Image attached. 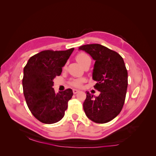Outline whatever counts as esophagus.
<instances>
[{
  "label": "esophagus",
  "instance_id": "34e87169",
  "mask_svg": "<svg viewBox=\"0 0 156 156\" xmlns=\"http://www.w3.org/2000/svg\"><path fill=\"white\" fill-rule=\"evenodd\" d=\"M79 92V90H77V89H73V93L74 94H76L77 92Z\"/></svg>",
  "mask_w": 156,
  "mask_h": 156
}]
</instances>
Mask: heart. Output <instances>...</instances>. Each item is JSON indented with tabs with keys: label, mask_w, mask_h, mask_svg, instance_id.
<instances>
[{
	"label": "heart",
	"mask_w": 156,
	"mask_h": 156,
	"mask_svg": "<svg viewBox=\"0 0 156 156\" xmlns=\"http://www.w3.org/2000/svg\"><path fill=\"white\" fill-rule=\"evenodd\" d=\"M76 60L77 62L82 66L87 62H88V61H89V60L91 61L90 56L87 53H83V52L79 53L76 56ZM84 81V79L83 78L82 79H73L70 81V84L73 87H79L81 85V83Z\"/></svg>",
	"instance_id": "obj_1"
}]
</instances>
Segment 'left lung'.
Masks as SVG:
<instances>
[{
	"label": "left lung",
	"mask_w": 156,
	"mask_h": 156,
	"mask_svg": "<svg viewBox=\"0 0 156 156\" xmlns=\"http://www.w3.org/2000/svg\"><path fill=\"white\" fill-rule=\"evenodd\" d=\"M95 60L92 79L100 92L94 97L87 92L83 109L90 120L98 124L110 122L123 107L127 88V72L122 56L100 44L84 45L79 48Z\"/></svg>",
	"instance_id": "left-lung-1"
}]
</instances>
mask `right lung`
I'll return each instance as SVG.
<instances>
[{"instance_id": "1", "label": "right lung", "mask_w": 156, "mask_h": 156, "mask_svg": "<svg viewBox=\"0 0 156 156\" xmlns=\"http://www.w3.org/2000/svg\"><path fill=\"white\" fill-rule=\"evenodd\" d=\"M74 48L66 51L46 50L31 56L23 69V88L32 114L44 124H54L62 119L72 89L56 94L53 79L62 73Z\"/></svg>"}]
</instances>
